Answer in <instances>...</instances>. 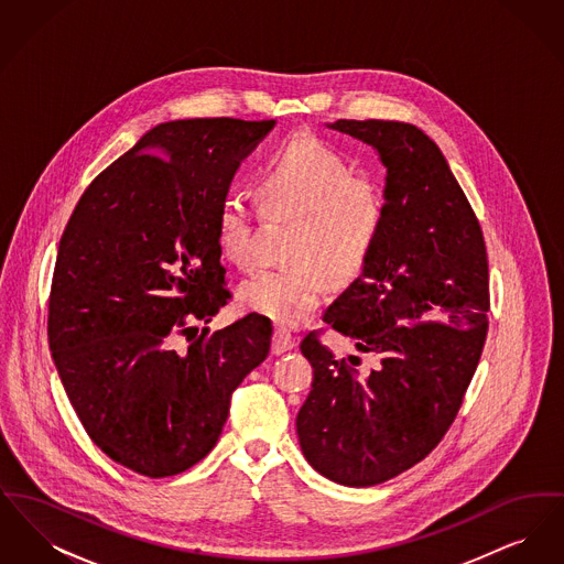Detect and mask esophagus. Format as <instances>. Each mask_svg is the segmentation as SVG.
<instances>
[{
  "label": "esophagus",
  "mask_w": 564,
  "mask_h": 564,
  "mask_svg": "<svg viewBox=\"0 0 564 564\" xmlns=\"http://www.w3.org/2000/svg\"><path fill=\"white\" fill-rule=\"evenodd\" d=\"M295 347V338L288 332V329H274V336H272V352L274 355H281L285 350H292Z\"/></svg>",
  "instance_id": "34e87169"
}]
</instances>
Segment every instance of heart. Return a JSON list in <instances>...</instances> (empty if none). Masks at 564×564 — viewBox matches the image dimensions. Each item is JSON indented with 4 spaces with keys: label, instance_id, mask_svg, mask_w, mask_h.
<instances>
[{
    "label": "heart",
    "instance_id": "obj_1",
    "mask_svg": "<svg viewBox=\"0 0 564 564\" xmlns=\"http://www.w3.org/2000/svg\"><path fill=\"white\" fill-rule=\"evenodd\" d=\"M260 192L270 214L297 219L288 269L258 272L241 285L242 306L272 322L308 317L336 283L355 281L372 260L384 228L387 196L372 175L313 133L290 139L264 166ZM260 214L242 194L228 192L215 212L221 251L241 269L258 264Z\"/></svg>",
    "mask_w": 564,
    "mask_h": 564
}]
</instances>
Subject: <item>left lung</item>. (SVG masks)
<instances>
[{
    "label": "left lung",
    "instance_id": "obj_1",
    "mask_svg": "<svg viewBox=\"0 0 564 564\" xmlns=\"http://www.w3.org/2000/svg\"><path fill=\"white\" fill-rule=\"evenodd\" d=\"M387 166V217L372 260L323 322L372 352L336 359L311 332L313 384L295 427L306 460L345 486L414 467L451 430L488 332V258L467 196L427 134L393 120H336Z\"/></svg>",
    "mask_w": 564,
    "mask_h": 564
}]
</instances>
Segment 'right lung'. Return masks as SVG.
Returning a JSON list of instances; mask_svg holds the SVG:
<instances>
[{"instance_id": "1", "label": "right lung", "mask_w": 564, "mask_h": 564, "mask_svg": "<svg viewBox=\"0 0 564 564\" xmlns=\"http://www.w3.org/2000/svg\"><path fill=\"white\" fill-rule=\"evenodd\" d=\"M272 127L159 124L93 180L63 230L48 300L54 366L88 437L141 476H175L209 455L232 391L269 355L262 315L214 334L194 322L230 300L215 212ZM177 335L184 354L172 349Z\"/></svg>"}]
</instances>
